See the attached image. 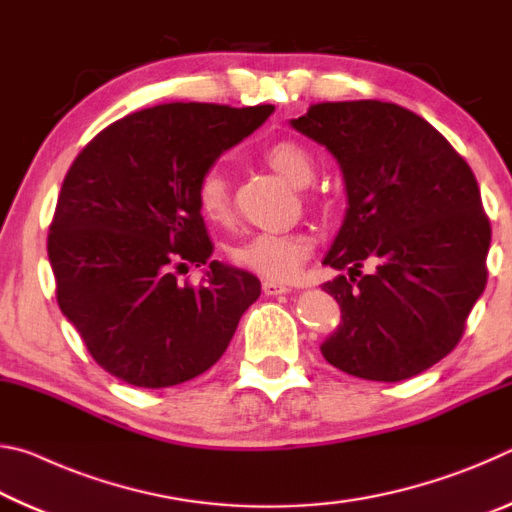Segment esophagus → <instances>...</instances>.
<instances>
[{"label": "esophagus", "mask_w": 512, "mask_h": 512, "mask_svg": "<svg viewBox=\"0 0 512 512\" xmlns=\"http://www.w3.org/2000/svg\"><path fill=\"white\" fill-rule=\"evenodd\" d=\"M262 289L266 296H282V293H289L291 287H287V284H280V282H273V280H266L262 284Z\"/></svg>", "instance_id": "esophagus-1"}]
</instances>
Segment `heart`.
<instances>
[{
  "instance_id": "obj_1",
  "label": "heart",
  "mask_w": 512,
  "mask_h": 512,
  "mask_svg": "<svg viewBox=\"0 0 512 512\" xmlns=\"http://www.w3.org/2000/svg\"><path fill=\"white\" fill-rule=\"evenodd\" d=\"M268 167L296 187H307L316 176V162L305 146L291 140L273 142L264 151ZM198 210L207 221L221 223L230 216V185L223 164L207 167L196 183ZM311 253V239L300 232H253L228 246V257L241 268L268 277L289 280Z\"/></svg>"
}]
</instances>
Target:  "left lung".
Masks as SVG:
<instances>
[{"label": "left lung", "mask_w": 512, "mask_h": 512, "mask_svg": "<svg viewBox=\"0 0 512 512\" xmlns=\"http://www.w3.org/2000/svg\"><path fill=\"white\" fill-rule=\"evenodd\" d=\"M289 124L334 155L348 198L323 257L348 271L323 284L341 323L320 352L361 379L420 375L456 348L488 280L490 221L472 169L395 103H316Z\"/></svg>", "instance_id": "left-lung-1"}]
</instances>
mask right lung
Wrapping results in <instances>:
<instances>
[{"instance_id":"add662e5","label":"right lung","mask_w":512,"mask_h":512,"mask_svg":"<svg viewBox=\"0 0 512 512\" xmlns=\"http://www.w3.org/2000/svg\"><path fill=\"white\" fill-rule=\"evenodd\" d=\"M275 108L164 103L115 121L85 146L60 189L47 253L60 311L112 377L140 388L212 368L262 293L216 262L196 183ZM208 266L198 288L175 275Z\"/></svg>"}]
</instances>
